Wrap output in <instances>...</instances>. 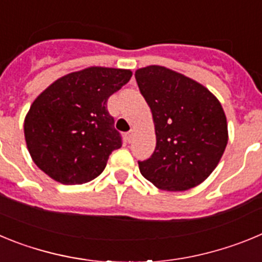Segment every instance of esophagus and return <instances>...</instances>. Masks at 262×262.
Segmentation results:
<instances>
[{
    "mask_svg": "<svg viewBox=\"0 0 262 262\" xmlns=\"http://www.w3.org/2000/svg\"><path fill=\"white\" fill-rule=\"evenodd\" d=\"M133 136H134V131H128V133L124 134V138H126L127 143H129L133 140Z\"/></svg>",
    "mask_w": 262,
    "mask_h": 262,
    "instance_id": "esophagus-1",
    "label": "esophagus"
}]
</instances>
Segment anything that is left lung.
<instances>
[{
    "mask_svg": "<svg viewBox=\"0 0 262 262\" xmlns=\"http://www.w3.org/2000/svg\"><path fill=\"white\" fill-rule=\"evenodd\" d=\"M135 78L156 134L154 155L139 161L140 173L161 190L198 186L214 172L228 142L219 99L198 81L165 67L140 68Z\"/></svg>",
    "mask_w": 262,
    "mask_h": 262,
    "instance_id": "left-lung-1",
    "label": "left lung"
}]
</instances>
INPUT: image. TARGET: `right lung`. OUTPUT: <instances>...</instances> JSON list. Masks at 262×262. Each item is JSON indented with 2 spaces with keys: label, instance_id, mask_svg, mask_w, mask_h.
<instances>
[{
  "label": "right lung",
  "instance_id": "obj_1",
  "mask_svg": "<svg viewBox=\"0 0 262 262\" xmlns=\"http://www.w3.org/2000/svg\"><path fill=\"white\" fill-rule=\"evenodd\" d=\"M129 69L89 67L57 78L30 106L25 139L32 161L64 185L89 182L122 145L107 99L127 84Z\"/></svg>",
  "mask_w": 262,
  "mask_h": 262
}]
</instances>
